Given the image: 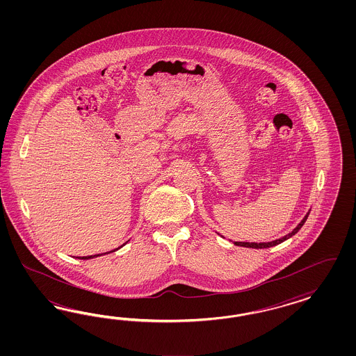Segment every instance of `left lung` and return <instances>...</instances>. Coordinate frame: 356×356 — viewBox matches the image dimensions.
<instances>
[{
  "instance_id": "left-lung-1",
  "label": "left lung",
  "mask_w": 356,
  "mask_h": 356,
  "mask_svg": "<svg viewBox=\"0 0 356 356\" xmlns=\"http://www.w3.org/2000/svg\"><path fill=\"white\" fill-rule=\"evenodd\" d=\"M309 213H311V210H309V211L305 214V216L302 218V222H300L298 226L295 227L290 234H287L286 236L280 237V238H277V240H273V241H269V243H247V241H234V244L237 245V247H245V248L254 249L271 248V247H275V245H278L280 243L286 241L287 238H290V237L293 236L295 234H298V231H299V229L302 228V225L305 223V220H307V218L309 216ZM218 235H219V234H218ZM220 236H222V235H220ZM229 241H231V240H229Z\"/></svg>"
}]
</instances>
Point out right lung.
<instances>
[{
  "instance_id": "add662e5",
  "label": "right lung",
  "mask_w": 356,
  "mask_h": 356,
  "mask_svg": "<svg viewBox=\"0 0 356 356\" xmlns=\"http://www.w3.org/2000/svg\"><path fill=\"white\" fill-rule=\"evenodd\" d=\"M128 241H129V240H128ZM128 241H127V243H128ZM127 243H124V244H122V245H121V247H119V248L113 249V250H111V252H116V250H118V249L122 248V247H124V245H125V244H127ZM111 252H106V253H102V254H94V256H85V257H76V259H95V257H99V256H103V254H108V253H111Z\"/></svg>"
}]
</instances>
